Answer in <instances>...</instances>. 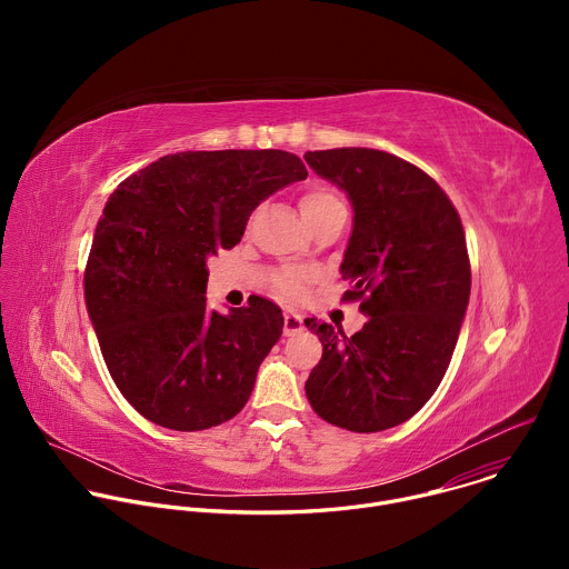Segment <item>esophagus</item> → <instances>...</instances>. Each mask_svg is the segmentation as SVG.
Masks as SVG:
<instances>
[{"instance_id": "obj_1", "label": "esophagus", "mask_w": 569, "mask_h": 569, "mask_svg": "<svg viewBox=\"0 0 569 569\" xmlns=\"http://www.w3.org/2000/svg\"><path fill=\"white\" fill-rule=\"evenodd\" d=\"M299 331H303V317L297 310H286L283 312V336L290 338Z\"/></svg>"}]
</instances>
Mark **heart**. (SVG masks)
Wrapping results in <instances>:
<instances>
[{"instance_id":"1","label":"heart","mask_w":569,"mask_h":569,"mask_svg":"<svg viewBox=\"0 0 569 569\" xmlns=\"http://www.w3.org/2000/svg\"><path fill=\"white\" fill-rule=\"evenodd\" d=\"M340 209H347L342 198L327 187H312L299 200V211H301V218L306 220V224H312V222L321 220L323 216H329ZM306 279L308 277L303 272L286 270L277 277V290L286 297H299L303 292Z\"/></svg>"}]
</instances>
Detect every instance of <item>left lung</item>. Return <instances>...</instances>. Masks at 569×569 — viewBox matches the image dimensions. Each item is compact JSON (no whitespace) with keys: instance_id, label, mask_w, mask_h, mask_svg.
Instances as JSON below:
<instances>
[{"instance_id":"1","label":"left lung","mask_w":569,"mask_h":569,"mask_svg":"<svg viewBox=\"0 0 569 569\" xmlns=\"http://www.w3.org/2000/svg\"><path fill=\"white\" fill-rule=\"evenodd\" d=\"M303 159L353 207L340 272L369 315L351 338L306 323L323 347L306 396L323 421L380 432L412 419L450 365L470 297L463 227L441 187L396 154L333 148Z\"/></svg>"}]
</instances>
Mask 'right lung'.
Returning a JSON list of instances; mask_svg holds the SVG:
<instances>
[{"label":"right lung","mask_w":569,"mask_h":569,"mask_svg":"<svg viewBox=\"0 0 569 569\" xmlns=\"http://www.w3.org/2000/svg\"><path fill=\"white\" fill-rule=\"evenodd\" d=\"M286 150H187L126 178L97 222L86 303L108 371L148 421L196 432L233 419L283 331L263 297L207 308V259L233 248L252 211L306 180Z\"/></svg>","instance_id":"obj_1"}]
</instances>
